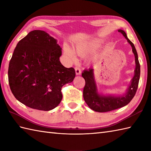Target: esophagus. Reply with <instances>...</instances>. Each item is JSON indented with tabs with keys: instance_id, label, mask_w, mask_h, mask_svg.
Wrapping results in <instances>:
<instances>
[{
	"instance_id": "obj_1",
	"label": "esophagus",
	"mask_w": 151,
	"mask_h": 151,
	"mask_svg": "<svg viewBox=\"0 0 151 151\" xmlns=\"http://www.w3.org/2000/svg\"><path fill=\"white\" fill-rule=\"evenodd\" d=\"M75 73H76V75H80L81 74V69L79 68V67H76L75 68Z\"/></svg>"
}]
</instances>
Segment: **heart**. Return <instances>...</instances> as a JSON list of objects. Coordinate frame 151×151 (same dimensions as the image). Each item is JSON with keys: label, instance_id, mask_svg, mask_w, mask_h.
Here are the masks:
<instances>
[{"label": "heart", "instance_id": "1", "mask_svg": "<svg viewBox=\"0 0 151 151\" xmlns=\"http://www.w3.org/2000/svg\"><path fill=\"white\" fill-rule=\"evenodd\" d=\"M101 45L102 41L97 39L79 41L75 45L74 50L79 56H85L98 50L101 47ZM63 51L64 54L69 58L70 60H71L72 62H75L76 60V57L71 48L67 45H65L63 48Z\"/></svg>", "mask_w": 151, "mask_h": 151}]
</instances>
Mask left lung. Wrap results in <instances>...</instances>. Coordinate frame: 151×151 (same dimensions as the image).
<instances>
[{
	"mask_svg": "<svg viewBox=\"0 0 151 151\" xmlns=\"http://www.w3.org/2000/svg\"><path fill=\"white\" fill-rule=\"evenodd\" d=\"M118 32L123 35L128 43L132 47V52L135 56L136 63L134 75L124 94L118 96L111 95H104L99 93L98 91L93 68L84 70V72L82 73V77L85 79L86 81V84L83 90V97L88 106L95 111H110L127 105L134 98L138 87L140 76V65L136 49L132 41L127 37V34L124 30L119 29L118 30Z\"/></svg>",
	"mask_w": 151,
	"mask_h": 151,
	"instance_id": "1",
	"label": "left lung"
}]
</instances>
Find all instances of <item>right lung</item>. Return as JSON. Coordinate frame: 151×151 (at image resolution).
<instances>
[{
	"label": "right lung",
	"instance_id": "right-lung-1",
	"mask_svg": "<svg viewBox=\"0 0 151 151\" xmlns=\"http://www.w3.org/2000/svg\"><path fill=\"white\" fill-rule=\"evenodd\" d=\"M43 30H33L19 41L8 67L13 95L27 106L39 110L55 108L62 99L61 89L75 77L73 67L60 61L62 48Z\"/></svg>",
	"mask_w": 151,
	"mask_h": 151
}]
</instances>
